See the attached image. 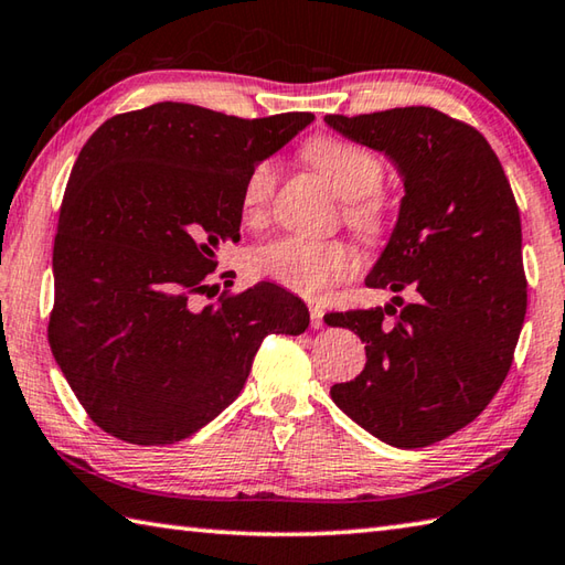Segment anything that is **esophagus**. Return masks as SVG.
<instances>
[{
	"instance_id": "obj_1",
	"label": "esophagus",
	"mask_w": 565,
	"mask_h": 565,
	"mask_svg": "<svg viewBox=\"0 0 565 565\" xmlns=\"http://www.w3.org/2000/svg\"><path fill=\"white\" fill-rule=\"evenodd\" d=\"M309 311H311V326L321 328L323 326V309H321V306L309 303Z\"/></svg>"
}]
</instances>
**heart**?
<instances>
[{
	"label": "heart",
	"mask_w": 565,
	"mask_h": 565,
	"mask_svg": "<svg viewBox=\"0 0 565 565\" xmlns=\"http://www.w3.org/2000/svg\"><path fill=\"white\" fill-rule=\"evenodd\" d=\"M338 198L348 200L345 217L365 239H375L385 227V212L377 190L383 188V162L371 150L351 140L321 136L303 150ZM276 170L271 162L256 166L242 190V210L247 220H259L271 200ZM358 266L355 252L343 242H321L286 234L271 239L249 256V269L301 296H321L328 286L351 276Z\"/></svg>",
	"instance_id": "heart-1"
}]
</instances>
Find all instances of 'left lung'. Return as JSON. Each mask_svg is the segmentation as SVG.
Returning <instances> with one entry per match:
<instances>
[{
    "mask_svg": "<svg viewBox=\"0 0 565 565\" xmlns=\"http://www.w3.org/2000/svg\"><path fill=\"white\" fill-rule=\"evenodd\" d=\"M323 120L383 152L403 180L397 222L365 284L415 294L399 312L387 303L323 318L361 335L367 358L331 397L387 445H435L491 403L514 358L526 316L514 192L487 138L435 108Z\"/></svg>",
    "mask_w": 565,
    "mask_h": 565,
    "instance_id": "obj_1",
    "label": "left lung"
}]
</instances>
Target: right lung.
I'll list each match as a JSON object with an SVG mask.
<instances>
[{
    "instance_id": "right-lung-1",
    "label": "right lung",
    "mask_w": 565,
    "mask_h": 565,
    "mask_svg": "<svg viewBox=\"0 0 565 565\" xmlns=\"http://www.w3.org/2000/svg\"><path fill=\"white\" fill-rule=\"evenodd\" d=\"M313 113L244 120L192 104L108 118L78 152L54 242L49 343L88 417L130 445H172L232 405L264 335L309 309L259 281L200 303L239 242L242 190Z\"/></svg>"
}]
</instances>
